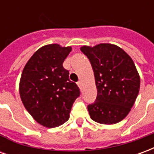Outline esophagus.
Instances as JSON below:
<instances>
[{"label":"esophagus","mask_w":154,"mask_h":154,"mask_svg":"<svg viewBox=\"0 0 154 154\" xmlns=\"http://www.w3.org/2000/svg\"><path fill=\"white\" fill-rule=\"evenodd\" d=\"M82 81H78V82H77V86L80 87V89H82Z\"/></svg>","instance_id":"34e87169"}]
</instances>
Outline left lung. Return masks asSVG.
<instances>
[{"instance_id":"8db88e82","label":"left lung","mask_w":154,"mask_h":154,"mask_svg":"<svg viewBox=\"0 0 154 154\" xmlns=\"http://www.w3.org/2000/svg\"><path fill=\"white\" fill-rule=\"evenodd\" d=\"M90 61L97 97L87 109L94 121L113 125L125 119L138 97L140 78L132 58L122 48L110 44L81 48Z\"/></svg>"}]
</instances>
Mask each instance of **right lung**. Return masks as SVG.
<instances>
[{
  "label": "right lung",
  "mask_w": 154,
  "mask_h": 154,
  "mask_svg": "<svg viewBox=\"0 0 154 154\" xmlns=\"http://www.w3.org/2000/svg\"><path fill=\"white\" fill-rule=\"evenodd\" d=\"M71 47L48 44L33 54L24 67L20 95L25 109L42 125L54 128L69 119L80 89L63 66Z\"/></svg>",
  "instance_id": "right-lung-1"
}]
</instances>
